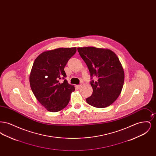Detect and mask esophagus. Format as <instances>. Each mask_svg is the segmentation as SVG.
Masks as SVG:
<instances>
[{"mask_svg": "<svg viewBox=\"0 0 156 156\" xmlns=\"http://www.w3.org/2000/svg\"><path fill=\"white\" fill-rule=\"evenodd\" d=\"M82 87V85H76V87L78 88V89H80Z\"/></svg>", "mask_w": 156, "mask_h": 156, "instance_id": "1", "label": "esophagus"}]
</instances>
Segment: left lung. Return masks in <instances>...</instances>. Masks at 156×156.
<instances>
[{"label":"left lung","instance_id":"8db88e82","mask_svg":"<svg viewBox=\"0 0 156 156\" xmlns=\"http://www.w3.org/2000/svg\"><path fill=\"white\" fill-rule=\"evenodd\" d=\"M82 58L89 69L93 92L86 99L88 104L98 108L110 106L119 97L125 80L124 71L118 57L109 49L94 47H78Z\"/></svg>","mask_w":156,"mask_h":156}]
</instances>
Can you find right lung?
Instances as JSON below:
<instances>
[{"label": "right lung", "mask_w": 156, "mask_h": 156, "mask_svg": "<svg viewBox=\"0 0 156 156\" xmlns=\"http://www.w3.org/2000/svg\"><path fill=\"white\" fill-rule=\"evenodd\" d=\"M76 51V47L59 48L40 54L35 59L30 73V87L38 102L51 112L67 106L74 85L68 83L64 68ZM61 78L62 83L59 82Z\"/></svg>", "instance_id": "right-lung-1"}]
</instances>
